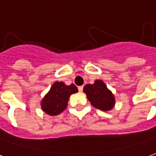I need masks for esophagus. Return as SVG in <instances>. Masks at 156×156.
<instances>
[{
	"label": "esophagus",
	"instance_id": "1",
	"mask_svg": "<svg viewBox=\"0 0 156 156\" xmlns=\"http://www.w3.org/2000/svg\"><path fill=\"white\" fill-rule=\"evenodd\" d=\"M78 90H79V92H82V91H83V86H80V87H78Z\"/></svg>",
	"mask_w": 156,
	"mask_h": 156
}]
</instances>
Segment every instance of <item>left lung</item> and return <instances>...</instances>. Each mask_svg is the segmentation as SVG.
<instances>
[{"mask_svg": "<svg viewBox=\"0 0 156 156\" xmlns=\"http://www.w3.org/2000/svg\"><path fill=\"white\" fill-rule=\"evenodd\" d=\"M83 92L87 94L92 106L97 109L107 111L110 110L115 105L114 95L102 80H98L94 84L86 85Z\"/></svg>", "mask_w": 156, "mask_h": 156, "instance_id": "1", "label": "left lung"}]
</instances>
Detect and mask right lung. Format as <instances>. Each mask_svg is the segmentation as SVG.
I'll return each instance as SVG.
<instances>
[{
    "mask_svg": "<svg viewBox=\"0 0 156 156\" xmlns=\"http://www.w3.org/2000/svg\"><path fill=\"white\" fill-rule=\"evenodd\" d=\"M78 92L74 84L66 86L64 82L56 81L41 102L43 111L50 115H58L66 109L69 96Z\"/></svg>",
    "mask_w": 156,
    "mask_h": 156,
    "instance_id": "1",
    "label": "right lung"
}]
</instances>
